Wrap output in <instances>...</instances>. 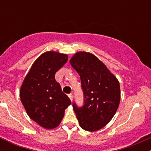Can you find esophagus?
<instances>
[{"mask_svg":"<svg viewBox=\"0 0 151 151\" xmlns=\"http://www.w3.org/2000/svg\"><path fill=\"white\" fill-rule=\"evenodd\" d=\"M68 96H69V98L70 99V100H71V101H73V95H72V93H70V94H69Z\"/></svg>","mask_w":151,"mask_h":151,"instance_id":"esophagus-1","label":"esophagus"}]
</instances>
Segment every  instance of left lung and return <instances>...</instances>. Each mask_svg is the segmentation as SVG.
<instances>
[{
	"label": "left lung",
	"mask_w": 151,
	"mask_h": 151,
	"mask_svg": "<svg viewBox=\"0 0 151 151\" xmlns=\"http://www.w3.org/2000/svg\"><path fill=\"white\" fill-rule=\"evenodd\" d=\"M72 67L80 76L84 105L74 102L79 126L88 131L102 129L111 120L119 106L121 91L116 77L93 54L79 52L71 58Z\"/></svg>",
	"instance_id": "obj_1"
}]
</instances>
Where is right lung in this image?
Wrapping results in <instances>:
<instances>
[{"instance_id":"add662e5","label":"right lung","mask_w":151,"mask_h":151,"mask_svg":"<svg viewBox=\"0 0 151 151\" xmlns=\"http://www.w3.org/2000/svg\"><path fill=\"white\" fill-rule=\"evenodd\" d=\"M68 56L54 51L42 54L35 61L20 90V100L29 117L46 129L59 126L71 104L55 75Z\"/></svg>"}]
</instances>
